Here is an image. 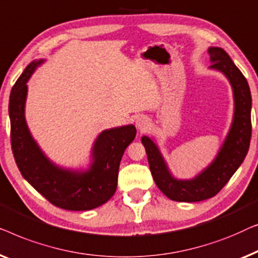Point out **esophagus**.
<instances>
[{"instance_id":"1","label":"esophagus","mask_w":258,"mask_h":258,"mask_svg":"<svg viewBox=\"0 0 258 258\" xmlns=\"http://www.w3.org/2000/svg\"><path fill=\"white\" fill-rule=\"evenodd\" d=\"M136 126L138 127V130L141 131V132H145V131L150 127V120H148L146 117H144V115H141V117L137 118Z\"/></svg>"}]
</instances>
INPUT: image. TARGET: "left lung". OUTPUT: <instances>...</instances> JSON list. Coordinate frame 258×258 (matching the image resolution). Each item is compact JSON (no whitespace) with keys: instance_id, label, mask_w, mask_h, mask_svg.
I'll list each match as a JSON object with an SVG mask.
<instances>
[{"instance_id":"left-lung-1","label":"left lung","mask_w":258,"mask_h":258,"mask_svg":"<svg viewBox=\"0 0 258 258\" xmlns=\"http://www.w3.org/2000/svg\"><path fill=\"white\" fill-rule=\"evenodd\" d=\"M208 52L212 61L209 69L226 76L234 96L233 121L212 164L193 179H176L170 173L154 139L147 136L141 138L155 184L173 201L199 202L215 197L238 169L249 151L251 138V93L248 82L223 49L210 46Z\"/></svg>"}]
</instances>
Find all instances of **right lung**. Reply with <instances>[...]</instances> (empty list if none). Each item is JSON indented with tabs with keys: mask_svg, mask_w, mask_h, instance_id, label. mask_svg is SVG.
<instances>
[{
	"mask_svg": "<svg viewBox=\"0 0 258 258\" xmlns=\"http://www.w3.org/2000/svg\"><path fill=\"white\" fill-rule=\"evenodd\" d=\"M43 63V59L31 61L10 93V137L14 158L24 179L53 206L67 210L97 208L115 193L119 165L126 147L136 138V126L103 131L94 140L91 162L86 169H70L56 165L32 138L25 120L27 83Z\"/></svg>",
	"mask_w": 258,
	"mask_h": 258,
	"instance_id": "right-lung-1",
	"label": "right lung"
}]
</instances>
